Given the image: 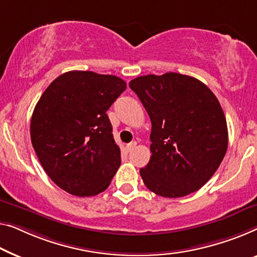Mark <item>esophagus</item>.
<instances>
[{
    "label": "esophagus",
    "instance_id": "34e87169",
    "mask_svg": "<svg viewBox=\"0 0 257 257\" xmlns=\"http://www.w3.org/2000/svg\"><path fill=\"white\" fill-rule=\"evenodd\" d=\"M136 142H132V143H129V144H127L125 145V149H127V151H132L134 148L136 147Z\"/></svg>",
    "mask_w": 257,
    "mask_h": 257
}]
</instances>
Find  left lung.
Wrapping results in <instances>:
<instances>
[{
    "instance_id": "obj_1",
    "label": "left lung",
    "mask_w": 257,
    "mask_h": 257,
    "mask_svg": "<svg viewBox=\"0 0 257 257\" xmlns=\"http://www.w3.org/2000/svg\"><path fill=\"white\" fill-rule=\"evenodd\" d=\"M151 118L150 162L144 185L163 197L189 195L205 185L227 150L221 106L201 80L177 72L140 76L129 83Z\"/></svg>"
}]
</instances>
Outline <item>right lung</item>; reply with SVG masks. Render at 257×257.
Returning a JSON list of instances; mask_svg holds the SVG:
<instances>
[{
  "instance_id": "right-lung-1",
  "label": "right lung",
  "mask_w": 257,
  "mask_h": 257,
  "mask_svg": "<svg viewBox=\"0 0 257 257\" xmlns=\"http://www.w3.org/2000/svg\"><path fill=\"white\" fill-rule=\"evenodd\" d=\"M123 79L93 71L55 78L34 107L31 142L52 181L75 196L107 189L121 165L107 110L125 90Z\"/></svg>"
}]
</instances>
